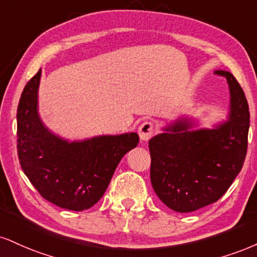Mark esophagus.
Listing matches in <instances>:
<instances>
[{"mask_svg":"<svg viewBox=\"0 0 257 257\" xmlns=\"http://www.w3.org/2000/svg\"><path fill=\"white\" fill-rule=\"evenodd\" d=\"M139 135L142 141H148L154 134V125L151 122H144L139 126Z\"/></svg>","mask_w":257,"mask_h":257,"instance_id":"esophagus-1","label":"esophagus"}]
</instances>
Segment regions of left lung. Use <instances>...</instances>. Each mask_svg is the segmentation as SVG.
Returning <instances> with one entry per match:
<instances>
[{
    "label": "left lung",
    "mask_w": 257,
    "mask_h": 257,
    "mask_svg": "<svg viewBox=\"0 0 257 257\" xmlns=\"http://www.w3.org/2000/svg\"><path fill=\"white\" fill-rule=\"evenodd\" d=\"M230 88L227 120L213 129H196L179 118L148 142L151 183L172 211L194 212L217 202L242 170L248 148L249 106L242 87L226 70Z\"/></svg>",
    "instance_id": "obj_1"
}]
</instances>
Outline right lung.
Here are the masks:
<instances>
[{
  "label": "right lung",
  "instance_id": "obj_1",
  "mask_svg": "<svg viewBox=\"0 0 257 257\" xmlns=\"http://www.w3.org/2000/svg\"><path fill=\"white\" fill-rule=\"evenodd\" d=\"M42 70L30 80L18 106V156L25 175L45 200L69 211L95 205L126 152L138 146L137 133L64 140L44 125L38 113Z\"/></svg>",
  "mask_w": 257,
  "mask_h": 257
}]
</instances>
